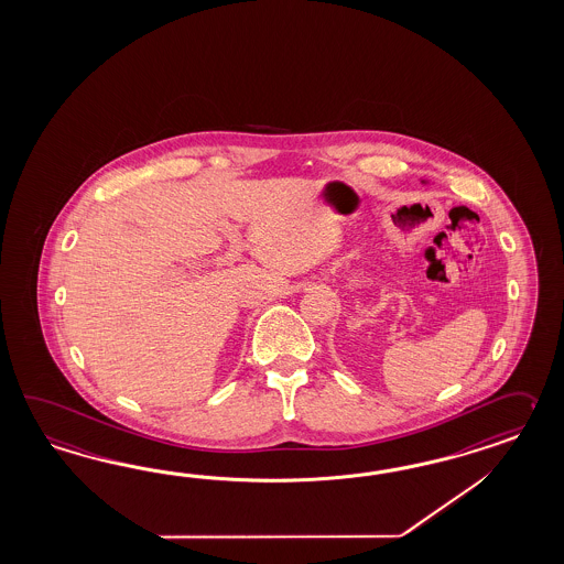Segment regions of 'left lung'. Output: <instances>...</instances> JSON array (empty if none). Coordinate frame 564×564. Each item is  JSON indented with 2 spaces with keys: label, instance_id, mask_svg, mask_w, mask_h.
Wrapping results in <instances>:
<instances>
[{
  "label": "left lung",
  "instance_id": "obj_1",
  "mask_svg": "<svg viewBox=\"0 0 564 564\" xmlns=\"http://www.w3.org/2000/svg\"><path fill=\"white\" fill-rule=\"evenodd\" d=\"M422 183H426V181H422Z\"/></svg>",
  "mask_w": 564,
  "mask_h": 564
}]
</instances>
